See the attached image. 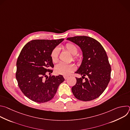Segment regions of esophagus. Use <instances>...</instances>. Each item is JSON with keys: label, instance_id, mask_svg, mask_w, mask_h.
Segmentation results:
<instances>
[{"label": "esophagus", "instance_id": "34e87169", "mask_svg": "<svg viewBox=\"0 0 130 130\" xmlns=\"http://www.w3.org/2000/svg\"><path fill=\"white\" fill-rule=\"evenodd\" d=\"M64 79L65 80H66V79H67L69 78V76H64Z\"/></svg>", "mask_w": 130, "mask_h": 130}]
</instances>
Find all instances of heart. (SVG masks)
I'll return each mask as SVG.
<instances>
[{
    "label": "heart",
    "mask_w": 130,
    "mask_h": 130,
    "mask_svg": "<svg viewBox=\"0 0 130 130\" xmlns=\"http://www.w3.org/2000/svg\"><path fill=\"white\" fill-rule=\"evenodd\" d=\"M65 48L70 53L73 55V60H79V57L77 55L78 52V47L73 44L67 43L65 46ZM60 53V49L58 47L54 48L51 51L50 57L53 63L57 62L59 59V55ZM76 69V66L73 64H65L63 63H60L55 67V71L57 73L62 75L64 76H67L75 70Z\"/></svg>",
    "instance_id": "b5f03b06"
}]
</instances>
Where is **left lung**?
Returning a JSON list of instances; mask_svg holds the SVG:
<instances>
[{
    "label": "left lung",
    "instance_id": "obj_1",
    "mask_svg": "<svg viewBox=\"0 0 130 130\" xmlns=\"http://www.w3.org/2000/svg\"><path fill=\"white\" fill-rule=\"evenodd\" d=\"M67 40L80 47L83 57L75 72L82 76L76 78L77 83L71 88L72 93L81 101L94 100L103 93L110 79L111 67L106 53L99 42L90 37L77 36Z\"/></svg>",
    "mask_w": 130,
    "mask_h": 130
}]
</instances>
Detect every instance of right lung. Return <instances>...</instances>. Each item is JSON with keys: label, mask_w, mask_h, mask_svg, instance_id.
<instances>
[{"label": "right lung", "mask_w": 130, "mask_h": 130, "mask_svg": "<svg viewBox=\"0 0 130 130\" xmlns=\"http://www.w3.org/2000/svg\"><path fill=\"white\" fill-rule=\"evenodd\" d=\"M63 40H32L22 49L16 62V78L21 91L29 99L38 103L50 101L65 80L62 75H46L47 72H52L51 69L54 67L51 52Z\"/></svg>", "instance_id": "1"}]
</instances>
